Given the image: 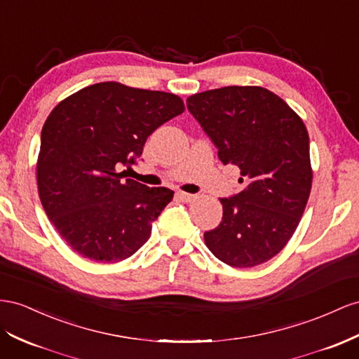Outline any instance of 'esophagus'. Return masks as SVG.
Segmentation results:
<instances>
[{
	"label": "esophagus",
	"mask_w": 359,
	"mask_h": 359,
	"mask_svg": "<svg viewBox=\"0 0 359 359\" xmlns=\"http://www.w3.org/2000/svg\"><path fill=\"white\" fill-rule=\"evenodd\" d=\"M178 198L184 202H193L196 201V195H191V193H186V191H178Z\"/></svg>",
	"instance_id": "esophagus-1"
}]
</instances>
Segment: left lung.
<instances>
[{
    "label": "left lung",
    "instance_id": "obj_1",
    "mask_svg": "<svg viewBox=\"0 0 359 359\" xmlns=\"http://www.w3.org/2000/svg\"><path fill=\"white\" fill-rule=\"evenodd\" d=\"M187 109L219 160L237 166L245 184L220 198L224 217L203 234L205 245L232 267L263 264L292 238L311 191L305 123L278 95L257 86L191 95Z\"/></svg>",
    "mask_w": 359,
    "mask_h": 359
}]
</instances>
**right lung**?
<instances>
[{
	"mask_svg": "<svg viewBox=\"0 0 359 359\" xmlns=\"http://www.w3.org/2000/svg\"><path fill=\"white\" fill-rule=\"evenodd\" d=\"M184 111L180 96L98 83L63 100L41 135L37 189L48 219L76 254L118 263L137 252L172 201L166 187L122 180L144 142Z\"/></svg>",
	"mask_w": 359,
	"mask_h": 359,
	"instance_id": "obj_1",
	"label": "right lung"
}]
</instances>
